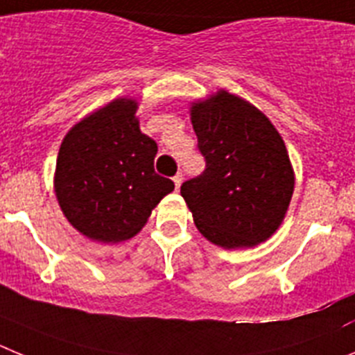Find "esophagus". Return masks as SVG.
Returning a JSON list of instances; mask_svg holds the SVG:
<instances>
[{
	"label": "esophagus",
	"mask_w": 355,
	"mask_h": 355,
	"mask_svg": "<svg viewBox=\"0 0 355 355\" xmlns=\"http://www.w3.org/2000/svg\"><path fill=\"white\" fill-rule=\"evenodd\" d=\"M182 180H184V177H182V173H177L173 177V182H175V187L177 189H180V185H182Z\"/></svg>",
	"instance_id": "34e87169"
}]
</instances>
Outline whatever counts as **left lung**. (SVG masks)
I'll return each instance as SVG.
<instances>
[{
  "instance_id": "1",
  "label": "left lung",
  "mask_w": 355,
  "mask_h": 355,
  "mask_svg": "<svg viewBox=\"0 0 355 355\" xmlns=\"http://www.w3.org/2000/svg\"><path fill=\"white\" fill-rule=\"evenodd\" d=\"M205 170L180 187L201 235L226 249L272 235L293 193L286 146L269 118L221 90L191 107Z\"/></svg>"
}]
</instances>
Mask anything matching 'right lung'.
I'll return each instance as SVG.
<instances>
[{"label":"right lung","mask_w":355,"mask_h":355,"mask_svg":"<svg viewBox=\"0 0 355 355\" xmlns=\"http://www.w3.org/2000/svg\"><path fill=\"white\" fill-rule=\"evenodd\" d=\"M138 104L116 98L67 134L54 189L76 230L98 242L134 237L152 209L175 189L154 170L157 143L139 130Z\"/></svg>","instance_id":"obj_1"}]
</instances>
